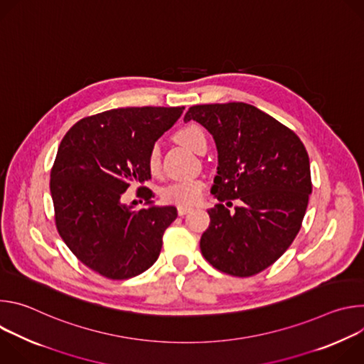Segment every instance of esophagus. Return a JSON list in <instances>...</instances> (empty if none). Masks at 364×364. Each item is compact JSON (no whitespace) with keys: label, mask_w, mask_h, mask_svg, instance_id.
Listing matches in <instances>:
<instances>
[{"label":"esophagus","mask_w":364,"mask_h":364,"mask_svg":"<svg viewBox=\"0 0 364 364\" xmlns=\"http://www.w3.org/2000/svg\"><path fill=\"white\" fill-rule=\"evenodd\" d=\"M193 209L191 207H187V205H178L177 207V213H178V216H186L187 213H190Z\"/></svg>","instance_id":"34e87169"}]
</instances>
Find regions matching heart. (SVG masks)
<instances>
[{
	"label": "heart",
	"mask_w": 364,
	"mask_h": 364,
	"mask_svg": "<svg viewBox=\"0 0 364 364\" xmlns=\"http://www.w3.org/2000/svg\"><path fill=\"white\" fill-rule=\"evenodd\" d=\"M176 139L184 145L186 148L191 149L193 152H200V149L207 145L205 134L198 125H187L180 128L176 132ZM146 168L151 174H157L161 168V152L159 144H154L145 159ZM204 190V183L198 178H190L183 181H176L168 186H166L161 190V198L166 203L176 204V205H193L196 204Z\"/></svg>",
	"instance_id": "1"
}]
</instances>
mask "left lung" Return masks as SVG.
<instances>
[{"instance_id":"left-lung-1","label":"left lung","mask_w":364,"mask_h":364,"mask_svg":"<svg viewBox=\"0 0 364 364\" xmlns=\"http://www.w3.org/2000/svg\"><path fill=\"white\" fill-rule=\"evenodd\" d=\"M191 119L213 135L219 161L212 194L220 203L207 210L201 253L225 274L256 275L301 229L313 191L306 149L294 131L243 102L191 107L184 121ZM236 198L242 203L230 213L225 204Z\"/></svg>"}]
</instances>
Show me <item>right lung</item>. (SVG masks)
Listing matches in <instances>:
<instances>
[{
	"mask_svg": "<svg viewBox=\"0 0 364 364\" xmlns=\"http://www.w3.org/2000/svg\"><path fill=\"white\" fill-rule=\"evenodd\" d=\"M184 107L118 108L76 122L63 136L50 173L56 228L79 261L109 279H128L157 261L173 205L135 209L122 203L131 184L151 178L149 148ZM151 204L152 191L139 187Z\"/></svg>",
	"mask_w": 364,
	"mask_h": 364,
	"instance_id": "right-lung-1",
	"label": "right lung"
}]
</instances>
